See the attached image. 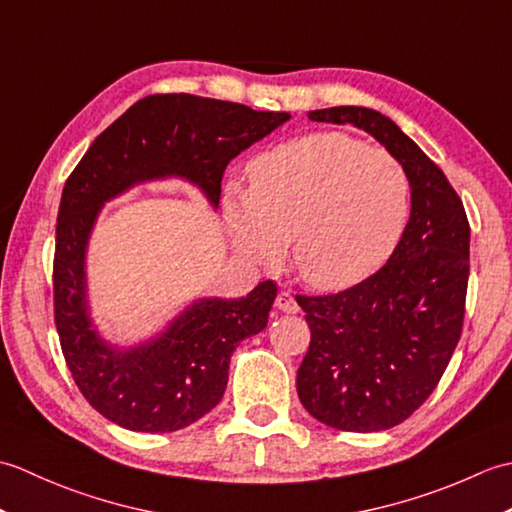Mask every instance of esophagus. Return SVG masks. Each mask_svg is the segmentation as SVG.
I'll list each match as a JSON object with an SVG mask.
<instances>
[{
  "label": "esophagus",
  "mask_w": 512,
  "mask_h": 512,
  "mask_svg": "<svg viewBox=\"0 0 512 512\" xmlns=\"http://www.w3.org/2000/svg\"><path fill=\"white\" fill-rule=\"evenodd\" d=\"M275 308H279L281 312H288V314H295V312H299V306H297L295 297H292L290 292H286V290H281L279 295H277V299H275Z\"/></svg>",
  "instance_id": "34e87169"
}]
</instances>
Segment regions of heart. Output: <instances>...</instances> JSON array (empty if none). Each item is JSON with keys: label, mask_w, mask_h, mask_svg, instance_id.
<instances>
[{"label": "heart", "mask_w": 512, "mask_h": 512, "mask_svg": "<svg viewBox=\"0 0 512 512\" xmlns=\"http://www.w3.org/2000/svg\"><path fill=\"white\" fill-rule=\"evenodd\" d=\"M248 191L226 184L228 237L246 262L273 268L290 244L297 273L319 290L367 279L394 253L409 217L405 167L341 132L292 138L248 162Z\"/></svg>", "instance_id": "obj_1"}]
</instances>
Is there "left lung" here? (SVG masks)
Returning a JSON list of instances; mask_svg holds the SVG:
<instances>
[{
  "mask_svg": "<svg viewBox=\"0 0 512 512\" xmlns=\"http://www.w3.org/2000/svg\"><path fill=\"white\" fill-rule=\"evenodd\" d=\"M308 118L372 134L409 178L411 215L387 264L339 295L297 297L312 334L301 405L332 429H391L431 396L460 341L469 220L442 169L389 116L341 105Z\"/></svg>",
  "mask_w": 512,
  "mask_h": 512,
  "instance_id": "8db88e82",
  "label": "left lung"
}]
</instances>
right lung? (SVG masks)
Listing matches in <instances>:
<instances>
[{
	"label": "right lung",
	"mask_w": 512,
	"mask_h": 512,
	"mask_svg": "<svg viewBox=\"0 0 512 512\" xmlns=\"http://www.w3.org/2000/svg\"><path fill=\"white\" fill-rule=\"evenodd\" d=\"M288 118L193 94L145 96L70 173L57 217L54 323L76 387L107 420L129 431L167 433L209 413L224 396L239 341L266 328L277 286L262 281L239 299H195L151 339L112 345L90 317L85 275L103 204L136 184L182 178L217 209L228 162Z\"/></svg>",
	"instance_id": "1"
}]
</instances>
